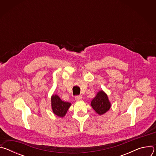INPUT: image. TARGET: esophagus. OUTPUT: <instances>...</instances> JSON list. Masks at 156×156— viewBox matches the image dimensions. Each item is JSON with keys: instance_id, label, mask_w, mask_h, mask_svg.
Wrapping results in <instances>:
<instances>
[{"instance_id": "obj_1", "label": "esophagus", "mask_w": 156, "mask_h": 156, "mask_svg": "<svg viewBox=\"0 0 156 156\" xmlns=\"http://www.w3.org/2000/svg\"><path fill=\"white\" fill-rule=\"evenodd\" d=\"M81 99H82L81 96H75L76 101H80V100H81Z\"/></svg>"}]
</instances>
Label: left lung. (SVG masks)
<instances>
[{
  "instance_id": "left-lung-1",
  "label": "left lung",
  "mask_w": 156,
  "mask_h": 156,
  "mask_svg": "<svg viewBox=\"0 0 156 156\" xmlns=\"http://www.w3.org/2000/svg\"><path fill=\"white\" fill-rule=\"evenodd\" d=\"M91 105L99 115H103L110 109L111 104L108 96L102 90L99 91L96 97L92 100Z\"/></svg>"
}]
</instances>
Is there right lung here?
<instances>
[{
    "instance_id": "right-lung-1",
    "label": "right lung",
    "mask_w": 156,
    "mask_h": 156,
    "mask_svg": "<svg viewBox=\"0 0 156 156\" xmlns=\"http://www.w3.org/2000/svg\"><path fill=\"white\" fill-rule=\"evenodd\" d=\"M51 106L52 112L59 117H63L67 112L71 104L62 101L57 95H52L51 97Z\"/></svg>"
}]
</instances>
